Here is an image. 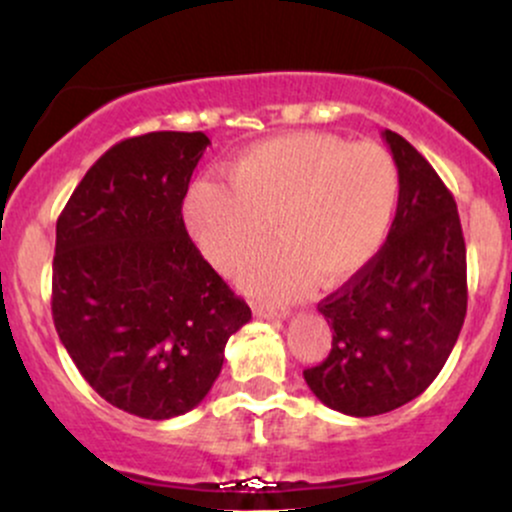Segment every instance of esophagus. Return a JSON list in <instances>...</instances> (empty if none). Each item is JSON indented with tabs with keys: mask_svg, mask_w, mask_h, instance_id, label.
<instances>
[{
	"mask_svg": "<svg viewBox=\"0 0 512 512\" xmlns=\"http://www.w3.org/2000/svg\"><path fill=\"white\" fill-rule=\"evenodd\" d=\"M255 315L264 317V320H286L291 313L286 308H264V305H255Z\"/></svg>",
	"mask_w": 512,
	"mask_h": 512,
	"instance_id": "34e87169",
	"label": "esophagus"
}]
</instances>
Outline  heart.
Wrapping results in <instances>:
<instances>
[{
    "mask_svg": "<svg viewBox=\"0 0 512 512\" xmlns=\"http://www.w3.org/2000/svg\"><path fill=\"white\" fill-rule=\"evenodd\" d=\"M228 187L192 185L182 216L199 252L233 274L260 252L240 286L260 301H291L317 284L342 286L383 248L399 173L383 146L337 134L291 132L252 144L228 166Z\"/></svg>",
    "mask_w": 512,
    "mask_h": 512,
    "instance_id": "heart-1",
    "label": "heart"
}]
</instances>
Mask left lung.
Here are the masks:
<instances>
[{
	"label": "left lung",
	"instance_id": "obj_1",
	"mask_svg": "<svg viewBox=\"0 0 512 512\" xmlns=\"http://www.w3.org/2000/svg\"><path fill=\"white\" fill-rule=\"evenodd\" d=\"M399 173L397 214L373 262L317 305L332 349L303 378L322 404L378 416L436 380L467 315V250L460 214L436 170L385 129Z\"/></svg>",
	"mask_w": 512,
	"mask_h": 512
}]
</instances>
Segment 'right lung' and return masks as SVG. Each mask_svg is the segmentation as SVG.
Returning <instances> with one entry per match:
<instances>
[{"instance_id":"1","label":"right lung","mask_w":512,"mask_h":512,"mask_svg":"<svg viewBox=\"0 0 512 512\" xmlns=\"http://www.w3.org/2000/svg\"><path fill=\"white\" fill-rule=\"evenodd\" d=\"M202 132L125 139L88 168L57 219L52 320L86 383L142 419L195 409L219 378L248 303L182 221Z\"/></svg>"}]
</instances>
